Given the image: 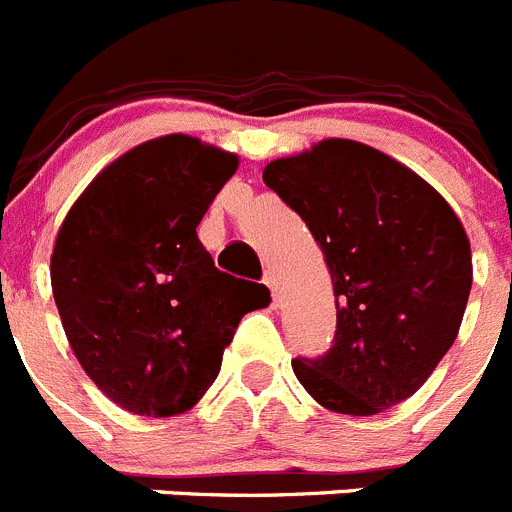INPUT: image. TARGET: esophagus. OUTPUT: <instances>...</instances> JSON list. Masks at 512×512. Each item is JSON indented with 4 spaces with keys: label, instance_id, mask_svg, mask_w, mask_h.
<instances>
[{
    "label": "esophagus",
    "instance_id": "esophagus-1",
    "mask_svg": "<svg viewBox=\"0 0 512 512\" xmlns=\"http://www.w3.org/2000/svg\"><path fill=\"white\" fill-rule=\"evenodd\" d=\"M264 284L271 289V294H274V302H279V287H281V276L276 274V271L266 269L264 271Z\"/></svg>",
    "mask_w": 512,
    "mask_h": 512
}]
</instances>
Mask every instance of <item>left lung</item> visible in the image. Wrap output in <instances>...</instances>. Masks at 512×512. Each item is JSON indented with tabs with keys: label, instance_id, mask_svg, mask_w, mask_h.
<instances>
[{
	"label": "left lung",
	"instance_id": "obj_1",
	"mask_svg": "<svg viewBox=\"0 0 512 512\" xmlns=\"http://www.w3.org/2000/svg\"><path fill=\"white\" fill-rule=\"evenodd\" d=\"M264 182L307 223L335 289L332 348L292 360L299 383L350 416L414 396L452 348L472 289L470 241L447 200L350 139L274 159Z\"/></svg>",
	"mask_w": 512,
	"mask_h": 512
}]
</instances>
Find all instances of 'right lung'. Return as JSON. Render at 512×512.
<instances>
[{
    "label": "right lung",
    "instance_id": "1",
    "mask_svg": "<svg viewBox=\"0 0 512 512\" xmlns=\"http://www.w3.org/2000/svg\"><path fill=\"white\" fill-rule=\"evenodd\" d=\"M236 170V154L200 139H152L111 162L60 225L50 281L63 330L88 378L131 414L192 409L269 294L215 269L195 231Z\"/></svg>",
    "mask_w": 512,
    "mask_h": 512
}]
</instances>
